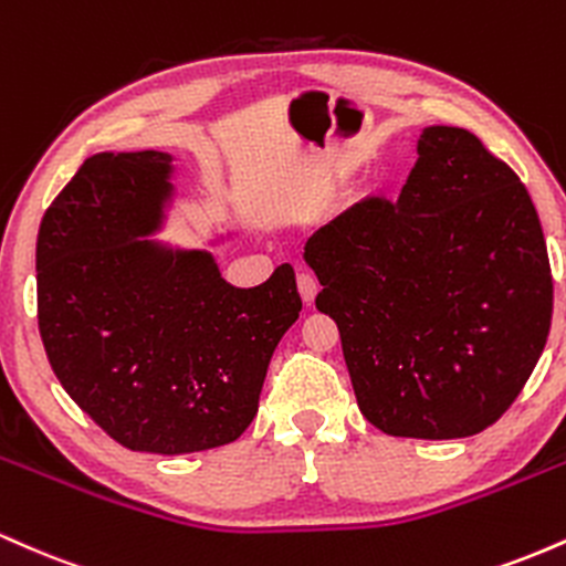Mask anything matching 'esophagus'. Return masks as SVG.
<instances>
[{
	"label": "esophagus",
	"mask_w": 566,
	"mask_h": 566,
	"mask_svg": "<svg viewBox=\"0 0 566 566\" xmlns=\"http://www.w3.org/2000/svg\"><path fill=\"white\" fill-rule=\"evenodd\" d=\"M297 292H301L303 303L311 305V303H314L316 292H319V282H316V279L311 274H297Z\"/></svg>",
	"instance_id": "esophagus-1"
}]
</instances>
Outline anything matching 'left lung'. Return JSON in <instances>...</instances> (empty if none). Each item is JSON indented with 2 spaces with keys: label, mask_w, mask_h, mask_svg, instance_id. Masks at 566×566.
<instances>
[{
  "label": "left lung",
  "mask_w": 566,
  "mask_h": 566,
  "mask_svg": "<svg viewBox=\"0 0 566 566\" xmlns=\"http://www.w3.org/2000/svg\"><path fill=\"white\" fill-rule=\"evenodd\" d=\"M361 415L388 437L490 428L548 340L554 279L518 175L469 129L426 127L399 199L369 197L305 242Z\"/></svg>",
  "instance_id": "left-lung-1"
}]
</instances>
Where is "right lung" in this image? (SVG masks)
Segmentation results:
<instances>
[{"label": "right lung", "mask_w": 566, "mask_h": 566, "mask_svg": "<svg viewBox=\"0 0 566 566\" xmlns=\"http://www.w3.org/2000/svg\"><path fill=\"white\" fill-rule=\"evenodd\" d=\"M170 175L165 151L95 154L36 237L39 335L55 378L114 441L157 454L242 437L303 308L290 263L242 290L212 252L143 239L161 229Z\"/></svg>", "instance_id": "1"}]
</instances>
